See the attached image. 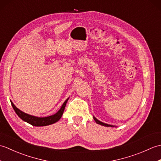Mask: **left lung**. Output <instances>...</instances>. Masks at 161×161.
Listing matches in <instances>:
<instances>
[{
	"mask_svg": "<svg viewBox=\"0 0 161 161\" xmlns=\"http://www.w3.org/2000/svg\"><path fill=\"white\" fill-rule=\"evenodd\" d=\"M93 118H94V119H95V121L96 122V123H97V124H99V125H102V126H112V125H107V124H105V123H103V122H100V121H99L98 119H97L96 118H95V117H93Z\"/></svg>",
	"mask_w": 161,
	"mask_h": 161,
	"instance_id": "obj_1",
	"label": "left lung"
}]
</instances>
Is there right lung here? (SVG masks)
<instances>
[{
	"mask_svg": "<svg viewBox=\"0 0 161 161\" xmlns=\"http://www.w3.org/2000/svg\"><path fill=\"white\" fill-rule=\"evenodd\" d=\"M68 100V99H67V100L64 102V103L63 104L62 106H61L59 111L57 113H56L55 114L53 115L48 116V117H45V118H38V117H35V116L27 114L25 113L20 111L19 108H17L14 106V104L12 103V101L10 102H11L12 106L14 108V111L16 112V114L18 115L20 119H22L23 121L28 122L29 124L35 126H43L52 125L53 123H55L56 122L59 120L63 115L64 108H65V107H66Z\"/></svg>",
	"mask_w": 161,
	"mask_h": 161,
	"instance_id": "right-lung-1",
	"label": "right lung"
}]
</instances>
